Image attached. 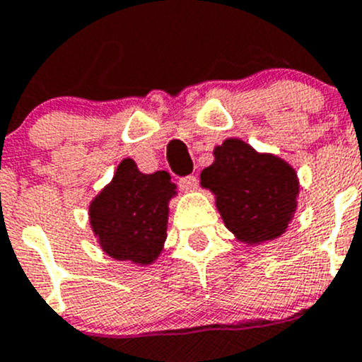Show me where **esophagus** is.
<instances>
[{"label": "esophagus", "mask_w": 362, "mask_h": 362, "mask_svg": "<svg viewBox=\"0 0 362 362\" xmlns=\"http://www.w3.org/2000/svg\"><path fill=\"white\" fill-rule=\"evenodd\" d=\"M178 185H180L182 191H192L198 185V178H196V175H187V177L178 178Z\"/></svg>", "instance_id": "1"}]
</instances>
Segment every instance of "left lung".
Listing matches in <instances>:
<instances>
[{"label":"left lung","mask_w":362,"mask_h":362,"mask_svg":"<svg viewBox=\"0 0 362 362\" xmlns=\"http://www.w3.org/2000/svg\"><path fill=\"white\" fill-rule=\"evenodd\" d=\"M202 173V184L217 196L226 228L247 243L275 240L296 211L298 178L286 160L257 154L242 140H226Z\"/></svg>","instance_id":"8db88e82"}]
</instances>
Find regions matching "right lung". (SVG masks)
<instances>
[{"instance_id": "1", "label": "right lung", "mask_w": 362, "mask_h": 362, "mask_svg": "<svg viewBox=\"0 0 362 362\" xmlns=\"http://www.w3.org/2000/svg\"><path fill=\"white\" fill-rule=\"evenodd\" d=\"M173 194L170 173H140L134 160L124 159L112 184L90 203V226L101 249L119 261L151 264L166 240Z\"/></svg>"}]
</instances>
